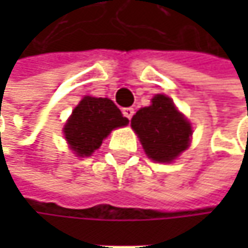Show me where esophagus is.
I'll return each mask as SVG.
<instances>
[{
  "label": "esophagus",
  "mask_w": 248,
  "mask_h": 248,
  "mask_svg": "<svg viewBox=\"0 0 248 248\" xmlns=\"http://www.w3.org/2000/svg\"><path fill=\"white\" fill-rule=\"evenodd\" d=\"M122 113H124V118L132 119V116H133L135 110H133V108H124V109H122Z\"/></svg>",
  "instance_id": "34e87169"
}]
</instances>
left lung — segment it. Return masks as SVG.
Wrapping results in <instances>:
<instances>
[{
    "mask_svg": "<svg viewBox=\"0 0 248 248\" xmlns=\"http://www.w3.org/2000/svg\"><path fill=\"white\" fill-rule=\"evenodd\" d=\"M130 126L148 158L155 162H172L191 143L192 126L165 94H155L151 106L140 108Z\"/></svg>",
    "mask_w": 248,
    "mask_h": 248,
    "instance_id": "1",
    "label": "left lung"
}]
</instances>
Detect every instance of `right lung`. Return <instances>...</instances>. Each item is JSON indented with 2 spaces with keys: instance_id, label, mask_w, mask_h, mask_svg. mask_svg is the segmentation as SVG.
I'll list each match as a JSON object with an SVG mask.
<instances>
[{
  "instance_id": "right-lung-1",
  "label": "right lung",
  "mask_w": 248,
  "mask_h": 248,
  "mask_svg": "<svg viewBox=\"0 0 248 248\" xmlns=\"http://www.w3.org/2000/svg\"><path fill=\"white\" fill-rule=\"evenodd\" d=\"M127 124L129 121L110 99L84 96L72 112L63 132L77 156H90L113 129Z\"/></svg>"
}]
</instances>
